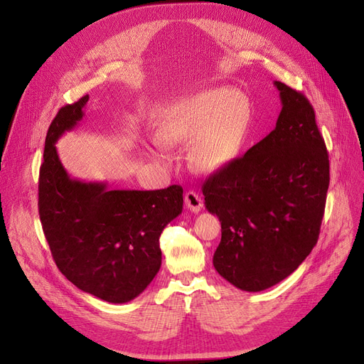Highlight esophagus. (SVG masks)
I'll return each mask as SVG.
<instances>
[{"label": "esophagus", "mask_w": 364, "mask_h": 364, "mask_svg": "<svg viewBox=\"0 0 364 364\" xmlns=\"http://www.w3.org/2000/svg\"><path fill=\"white\" fill-rule=\"evenodd\" d=\"M184 202L187 209H190L192 213H199L203 206V200L196 190H188L184 196Z\"/></svg>", "instance_id": "obj_1"}]
</instances>
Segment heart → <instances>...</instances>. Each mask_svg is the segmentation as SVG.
<instances>
[{
    "label": "heart",
    "instance_id": "b5f03b06",
    "mask_svg": "<svg viewBox=\"0 0 364 364\" xmlns=\"http://www.w3.org/2000/svg\"><path fill=\"white\" fill-rule=\"evenodd\" d=\"M251 124V103L230 87L208 90L162 109L158 132L165 144L192 141L188 159L198 171L227 166L245 143Z\"/></svg>",
    "mask_w": 364,
    "mask_h": 364
}]
</instances>
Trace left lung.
Listing matches in <instances>:
<instances>
[{"label":"left lung","instance_id":"obj_1","mask_svg":"<svg viewBox=\"0 0 364 364\" xmlns=\"http://www.w3.org/2000/svg\"><path fill=\"white\" fill-rule=\"evenodd\" d=\"M276 128L209 176L205 206L221 221L220 276L259 292L292 274L317 243L329 187V155L305 95L280 81Z\"/></svg>","mask_w":364,"mask_h":364}]
</instances>
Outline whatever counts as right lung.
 <instances>
[{
	"mask_svg": "<svg viewBox=\"0 0 364 364\" xmlns=\"http://www.w3.org/2000/svg\"><path fill=\"white\" fill-rule=\"evenodd\" d=\"M88 95L63 106L50 124L38 181V211L51 255L76 288L122 304L139 296L161 269L159 237L183 211V187L110 190L69 177L55 150L76 127Z\"/></svg>",
	"mask_w": 364,
	"mask_h": 364,
	"instance_id": "1",
	"label": "right lung"
}]
</instances>
